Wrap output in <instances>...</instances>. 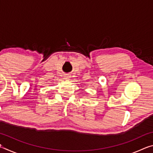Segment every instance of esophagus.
<instances>
[{
    "label": "esophagus",
    "mask_w": 153,
    "mask_h": 153,
    "mask_svg": "<svg viewBox=\"0 0 153 153\" xmlns=\"http://www.w3.org/2000/svg\"><path fill=\"white\" fill-rule=\"evenodd\" d=\"M64 78L66 79H69V78H70V76H69V75H68V74L65 75V76H64Z\"/></svg>",
    "instance_id": "obj_1"
}]
</instances>
